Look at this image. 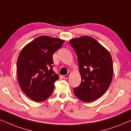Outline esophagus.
<instances>
[{"label":"esophagus","mask_w":131,"mask_h":131,"mask_svg":"<svg viewBox=\"0 0 131 131\" xmlns=\"http://www.w3.org/2000/svg\"><path fill=\"white\" fill-rule=\"evenodd\" d=\"M70 74H71V73L70 72H68L67 75H65L63 76V78L64 79H67V78L69 77V75H70Z\"/></svg>","instance_id":"34e87169"}]
</instances>
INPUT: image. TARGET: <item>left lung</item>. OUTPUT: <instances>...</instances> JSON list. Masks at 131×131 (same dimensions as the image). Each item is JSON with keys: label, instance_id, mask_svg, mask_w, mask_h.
Wrapping results in <instances>:
<instances>
[{"label": "left lung", "instance_id": "1", "mask_svg": "<svg viewBox=\"0 0 131 131\" xmlns=\"http://www.w3.org/2000/svg\"><path fill=\"white\" fill-rule=\"evenodd\" d=\"M78 57L81 82L74 95L84 102L98 99L108 89L113 78V61L109 52L89 36L69 41Z\"/></svg>", "mask_w": 131, "mask_h": 131}]
</instances>
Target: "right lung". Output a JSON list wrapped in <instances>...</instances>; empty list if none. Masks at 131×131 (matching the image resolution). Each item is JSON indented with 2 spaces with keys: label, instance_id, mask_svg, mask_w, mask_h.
Returning a JSON list of instances; mask_svg holds the SVG:
<instances>
[{
  "label": "right lung",
  "instance_id": "obj_1",
  "mask_svg": "<svg viewBox=\"0 0 131 131\" xmlns=\"http://www.w3.org/2000/svg\"><path fill=\"white\" fill-rule=\"evenodd\" d=\"M63 42L59 38L41 36L21 51L17 63L18 83L33 101L42 102L53 93L59 78L53 70V55Z\"/></svg>",
  "mask_w": 131,
  "mask_h": 131
}]
</instances>
